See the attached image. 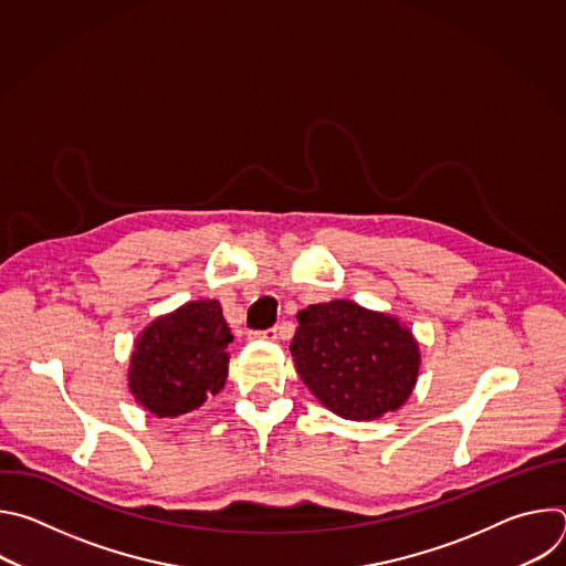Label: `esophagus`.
<instances>
[{"instance_id":"1","label":"esophagus","mask_w":566,"mask_h":566,"mask_svg":"<svg viewBox=\"0 0 566 566\" xmlns=\"http://www.w3.org/2000/svg\"><path fill=\"white\" fill-rule=\"evenodd\" d=\"M277 336H280V332H277V327H273V329H266V332H253V338H262V340H277Z\"/></svg>"}]
</instances>
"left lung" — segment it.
Instances as JSON below:
<instances>
[{
	"instance_id": "8db88e82",
	"label": "left lung",
	"mask_w": 566,
	"mask_h": 566,
	"mask_svg": "<svg viewBox=\"0 0 566 566\" xmlns=\"http://www.w3.org/2000/svg\"><path fill=\"white\" fill-rule=\"evenodd\" d=\"M297 322L295 369L327 410L347 421H374L410 398L421 352L398 317L334 300L302 308Z\"/></svg>"
}]
</instances>
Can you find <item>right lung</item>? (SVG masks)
Instances as JSON below:
<instances>
[{
    "mask_svg": "<svg viewBox=\"0 0 566 566\" xmlns=\"http://www.w3.org/2000/svg\"><path fill=\"white\" fill-rule=\"evenodd\" d=\"M232 334L217 300H197L156 317L129 360V391L158 419L201 408L226 385Z\"/></svg>",
    "mask_w": 566,
    "mask_h": 566,
    "instance_id": "add662e5",
    "label": "right lung"
}]
</instances>
